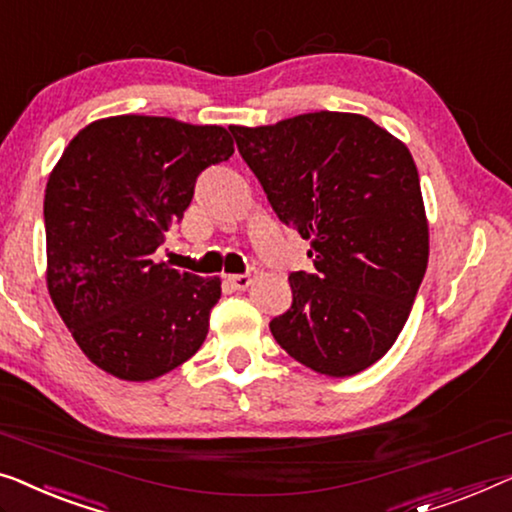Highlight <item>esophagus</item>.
Returning <instances> with one entry per match:
<instances>
[{
	"mask_svg": "<svg viewBox=\"0 0 512 512\" xmlns=\"http://www.w3.org/2000/svg\"><path fill=\"white\" fill-rule=\"evenodd\" d=\"M226 281L235 288V291H247L251 286V274H228Z\"/></svg>",
	"mask_w": 512,
	"mask_h": 512,
	"instance_id": "esophagus-1",
	"label": "esophagus"
}]
</instances>
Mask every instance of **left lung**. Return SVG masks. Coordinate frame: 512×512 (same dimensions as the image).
Segmentation results:
<instances>
[{
    "mask_svg": "<svg viewBox=\"0 0 512 512\" xmlns=\"http://www.w3.org/2000/svg\"><path fill=\"white\" fill-rule=\"evenodd\" d=\"M228 129L277 217L311 240L316 272L288 277L293 305L270 321L272 337L316 374L365 372L397 342L429 261L409 147L332 110Z\"/></svg>",
    "mask_w": 512,
    "mask_h": 512,
    "instance_id": "1",
    "label": "left lung"
}]
</instances>
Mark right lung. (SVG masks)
Wrapping results in <instances>:
<instances>
[{
	"mask_svg": "<svg viewBox=\"0 0 512 512\" xmlns=\"http://www.w3.org/2000/svg\"><path fill=\"white\" fill-rule=\"evenodd\" d=\"M235 152L228 129L115 115L80 129L46 184V284L90 362L120 381L173 372L203 346L219 277L154 251L184 217L196 177Z\"/></svg>",
	"mask_w": 512,
	"mask_h": 512,
	"instance_id": "obj_1",
	"label": "right lung"
}]
</instances>
